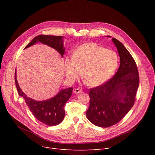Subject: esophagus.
I'll list each match as a JSON object with an SVG mask.
<instances>
[{
    "mask_svg": "<svg viewBox=\"0 0 155 155\" xmlns=\"http://www.w3.org/2000/svg\"><path fill=\"white\" fill-rule=\"evenodd\" d=\"M82 90L81 88H75L73 89V93L74 94H80V93H82Z\"/></svg>",
    "mask_w": 155,
    "mask_h": 155,
    "instance_id": "34e87169",
    "label": "esophagus"
}]
</instances>
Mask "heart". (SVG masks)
Returning a JSON list of instances; mask_svg holds the SVG:
<instances>
[{"label": "heart", "mask_w": 155, "mask_h": 155, "mask_svg": "<svg viewBox=\"0 0 155 155\" xmlns=\"http://www.w3.org/2000/svg\"><path fill=\"white\" fill-rule=\"evenodd\" d=\"M118 64L117 53L95 43L79 46L64 58L67 78L72 82L82 72L85 83L90 86L100 85L109 79Z\"/></svg>", "instance_id": "obj_1"}]
</instances>
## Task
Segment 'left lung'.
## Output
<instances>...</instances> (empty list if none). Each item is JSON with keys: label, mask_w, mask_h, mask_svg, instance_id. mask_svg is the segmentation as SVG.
<instances>
[{"label": "left lung", "mask_w": 155, "mask_h": 155, "mask_svg": "<svg viewBox=\"0 0 155 155\" xmlns=\"http://www.w3.org/2000/svg\"><path fill=\"white\" fill-rule=\"evenodd\" d=\"M112 40L119 54V68L106 82L90 89V105L86 114L92 124L102 127L115 125L124 117L135 102L140 84L133 57L119 41Z\"/></svg>", "instance_id": "1"}]
</instances>
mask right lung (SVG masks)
<instances>
[{"mask_svg":"<svg viewBox=\"0 0 155 155\" xmlns=\"http://www.w3.org/2000/svg\"><path fill=\"white\" fill-rule=\"evenodd\" d=\"M37 42H41L55 49L62 56L64 53V49L63 48V37L61 36H37L34 38L25 48L35 45ZM14 78L19 95L21 96L25 101L32 114L38 120L49 126H56L61 123L65 114L64 109V104L70 98L72 94L73 88L70 87L61 90L55 97L49 100L36 101L29 98L21 91L18 85L17 78H16L15 71Z\"/></svg>","mask_w":155,"mask_h":155,"instance_id":"obj_1","label":"right lung"}]
</instances>
